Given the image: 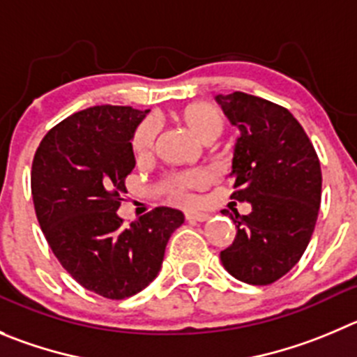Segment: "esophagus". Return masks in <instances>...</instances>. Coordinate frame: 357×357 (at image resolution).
Segmentation results:
<instances>
[{
  "instance_id": "obj_1",
  "label": "esophagus",
  "mask_w": 357,
  "mask_h": 357,
  "mask_svg": "<svg viewBox=\"0 0 357 357\" xmlns=\"http://www.w3.org/2000/svg\"><path fill=\"white\" fill-rule=\"evenodd\" d=\"M185 218L188 222H206L209 218L208 213H199V211H192V213H186Z\"/></svg>"
}]
</instances>
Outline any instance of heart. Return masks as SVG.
<instances>
[{
  "label": "heart",
  "mask_w": 357,
  "mask_h": 357,
  "mask_svg": "<svg viewBox=\"0 0 357 357\" xmlns=\"http://www.w3.org/2000/svg\"><path fill=\"white\" fill-rule=\"evenodd\" d=\"M183 118L202 141H213L224 130V118L211 103H192L185 109ZM156 132H158V123L155 119H146L137 126L132 139V149L139 160L151 155ZM206 183H208V174L202 169H188V171L172 172L160 179L156 192L169 202L186 206L194 201V190L202 188Z\"/></svg>",
  "instance_id": "obj_1"
}]
</instances>
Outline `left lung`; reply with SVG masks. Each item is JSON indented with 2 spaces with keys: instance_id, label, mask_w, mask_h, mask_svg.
Wrapping results in <instances>:
<instances>
[{
  "instance_id": "1",
  "label": "left lung",
  "mask_w": 357,
  "mask_h": 357,
  "mask_svg": "<svg viewBox=\"0 0 357 357\" xmlns=\"http://www.w3.org/2000/svg\"><path fill=\"white\" fill-rule=\"evenodd\" d=\"M225 116L238 126L231 199L252 211L229 215L236 238L220 252L224 268L245 284L269 285L291 271L314 234L322 192L314 144L285 107L254 95H218Z\"/></svg>"
}]
</instances>
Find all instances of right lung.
Listing matches in <instances>:
<instances>
[{
  "label": "right lung",
  "instance_id": "add662e5",
  "mask_svg": "<svg viewBox=\"0 0 357 357\" xmlns=\"http://www.w3.org/2000/svg\"><path fill=\"white\" fill-rule=\"evenodd\" d=\"M148 111L95 105L52 126L31 165L40 229L77 284L125 299L155 280L181 211L155 208L125 225L118 216L125 179L135 167L133 132Z\"/></svg>",
  "mask_w": 357,
  "mask_h": 357
}]
</instances>
